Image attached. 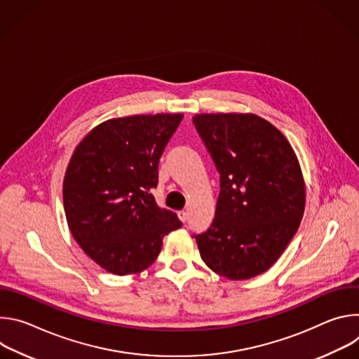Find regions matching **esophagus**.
I'll return each mask as SVG.
<instances>
[{
	"label": "esophagus",
	"instance_id": "1",
	"mask_svg": "<svg viewBox=\"0 0 359 359\" xmlns=\"http://www.w3.org/2000/svg\"><path fill=\"white\" fill-rule=\"evenodd\" d=\"M177 216H179V219L184 223L186 220H187V217H189V215H187V212L186 210H180L179 213H177Z\"/></svg>",
	"mask_w": 359,
	"mask_h": 359
}]
</instances>
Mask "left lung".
Masks as SVG:
<instances>
[{"label":"left lung","mask_w":359,"mask_h":359,"mask_svg":"<svg viewBox=\"0 0 359 359\" xmlns=\"http://www.w3.org/2000/svg\"><path fill=\"white\" fill-rule=\"evenodd\" d=\"M193 123L220 173L216 215L194 236L201 260L229 280L267 271L297 233L305 184L285 136L252 114H200Z\"/></svg>","instance_id":"1"}]
</instances>
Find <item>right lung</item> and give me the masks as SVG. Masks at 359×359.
I'll return each mask as SVG.
<instances>
[{
	"label": "right lung",
	"mask_w": 359,
	"mask_h": 359,
	"mask_svg": "<svg viewBox=\"0 0 359 359\" xmlns=\"http://www.w3.org/2000/svg\"><path fill=\"white\" fill-rule=\"evenodd\" d=\"M182 114L135 115L93 128L76 146L64 179L69 230L89 257L116 276L136 274L156 260L163 237L182 227L161 209L162 153Z\"/></svg>",
	"instance_id": "add662e5"
}]
</instances>
